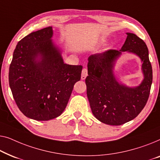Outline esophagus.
Masks as SVG:
<instances>
[{
  "instance_id": "1",
  "label": "esophagus",
  "mask_w": 160,
  "mask_h": 160,
  "mask_svg": "<svg viewBox=\"0 0 160 160\" xmlns=\"http://www.w3.org/2000/svg\"><path fill=\"white\" fill-rule=\"evenodd\" d=\"M88 75V69L86 68H83L82 70V75H81V79L85 80Z\"/></svg>"
}]
</instances>
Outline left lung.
Returning a JSON list of instances; mask_svg holds the SVG:
<instances>
[{
    "instance_id": "obj_1",
    "label": "left lung",
    "mask_w": 160,
    "mask_h": 160,
    "mask_svg": "<svg viewBox=\"0 0 160 160\" xmlns=\"http://www.w3.org/2000/svg\"><path fill=\"white\" fill-rule=\"evenodd\" d=\"M121 50L109 49L88 58L85 83L91 109L96 119L105 124L120 125L133 120L147 104L152 83V67L145 42L128 32ZM124 51L138 55L143 62L145 79L131 89L119 83L113 77L114 62Z\"/></svg>"
}]
</instances>
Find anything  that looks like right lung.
<instances>
[{
  "label": "right lung",
  "instance_id": "1",
  "mask_svg": "<svg viewBox=\"0 0 160 160\" xmlns=\"http://www.w3.org/2000/svg\"><path fill=\"white\" fill-rule=\"evenodd\" d=\"M52 35V28L48 27L22 38L9 67L8 81L18 108L38 121L61 115L82 72L81 65L64 64Z\"/></svg>",
  "mask_w": 160,
  "mask_h": 160
}]
</instances>
